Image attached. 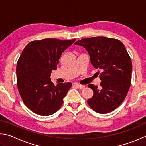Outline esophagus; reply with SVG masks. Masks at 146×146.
<instances>
[{
  "instance_id": "esophagus-1",
  "label": "esophagus",
  "mask_w": 146,
  "mask_h": 146,
  "mask_svg": "<svg viewBox=\"0 0 146 146\" xmlns=\"http://www.w3.org/2000/svg\"><path fill=\"white\" fill-rule=\"evenodd\" d=\"M76 87L80 88V89H83L84 88H85V86L82 85H80V84H76Z\"/></svg>"
}]
</instances>
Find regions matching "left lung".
<instances>
[{
    "label": "left lung",
    "mask_w": 146,
    "mask_h": 146,
    "mask_svg": "<svg viewBox=\"0 0 146 146\" xmlns=\"http://www.w3.org/2000/svg\"><path fill=\"white\" fill-rule=\"evenodd\" d=\"M75 44L87 50L91 63L101 71L100 87L88 85L94 91L88 104L99 113L113 111L124 101L131 82V60L124 44L117 39L103 36L83 38Z\"/></svg>",
    "instance_id": "1"
}]
</instances>
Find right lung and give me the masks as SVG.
I'll list each match as a JSON object with an SVG mask.
<instances>
[{
    "instance_id": "obj_1",
    "label": "right lung",
    "mask_w": 146,
    "mask_h": 146,
    "mask_svg": "<svg viewBox=\"0 0 146 146\" xmlns=\"http://www.w3.org/2000/svg\"><path fill=\"white\" fill-rule=\"evenodd\" d=\"M75 40L32 41L23 50L17 64V87L25 105L34 113L50 115L63 104L72 83L55 85L51 82L50 73L57 69L61 54Z\"/></svg>"
}]
</instances>
